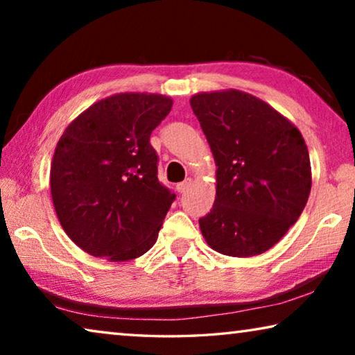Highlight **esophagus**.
<instances>
[{
	"label": "esophagus",
	"instance_id": "1",
	"mask_svg": "<svg viewBox=\"0 0 355 355\" xmlns=\"http://www.w3.org/2000/svg\"><path fill=\"white\" fill-rule=\"evenodd\" d=\"M189 186H191V178H186L184 182L177 184V191H178V192H186V191H188Z\"/></svg>",
	"mask_w": 355,
	"mask_h": 355
}]
</instances>
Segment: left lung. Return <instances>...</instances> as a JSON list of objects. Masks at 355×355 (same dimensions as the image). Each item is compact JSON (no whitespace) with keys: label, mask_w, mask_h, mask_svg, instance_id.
I'll list each match as a JSON object with an SVG mask.
<instances>
[{"label":"left lung","mask_w":355,"mask_h":355,"mask_svg":"<svg viewBox=\"0 0 355 355\" xmlns=\"http://www.w3.org/2000/svg\"><path fill=\"white\" fill-rule=\"evenodd\" d=\"M189 101L218 166L214 205L199 219L202 235L219 254L260 255L285 236L309 200L304 137L274 107L235 89Z\"/></svg>","instance_id":"1"}]
</instances>
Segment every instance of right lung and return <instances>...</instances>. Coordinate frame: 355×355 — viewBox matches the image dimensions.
Masks as SVG:
<instances>
[{
	"instance_id": "obj_1",
	"label": "right lung",
	"mask_w": 355,
	"mask_h": 355,
	"mask_svg": "<svg viewBox=\"0 0 355 355\" xmlns=\"http://www.w3.org/2000/svg\"><path fill=\"white\" fill-rule=\"evenodd\" d=\"M171 107L164 95L116 94L65 128L51 163L53 205L87 254L127 261L156 243L175 194L159 183L150 135Z\"/></svg>"
}]
</instances>
